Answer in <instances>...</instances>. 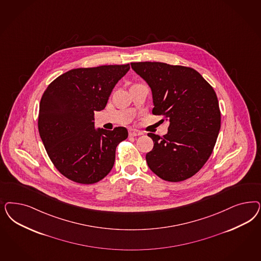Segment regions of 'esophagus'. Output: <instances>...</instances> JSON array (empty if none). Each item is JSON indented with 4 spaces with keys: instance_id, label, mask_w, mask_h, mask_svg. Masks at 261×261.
<instances>
[{
    "instance_id": "esophagus-1",
    "label": "esophagus",
    "mask_w": 261,
    "mask_h": 261,
    "mask_svg": "<svg viewBox=\"0 0 261 261\" xmlns=\"http://www.w3.org/2000/svg\"><path fill=\"white\" fill-rule=\"evenodd\" d=\"M128 135L129 136H139V135H143V133L142 132H140V130H136V129H129L128 130Z\"/></svg>"
}]
</instances>
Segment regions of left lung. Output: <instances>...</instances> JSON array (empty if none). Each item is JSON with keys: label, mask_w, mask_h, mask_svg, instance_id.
Instances as JSON below:
<instances>
[{"label": "left lung", "mask_w": 261, "mask_h": 261, "mask_svg": "<svg viewBox=\"0 0 261 261\" xmlns=\"http://www.w3.org/2000/svg\"><path fill=\"white\" fill-rule=\"evenodd\" d=\"M130 65L151 87L152 114L170 122L167 135L148 134L153 141L146 154L149 168L171 182L192 177L210 159L221 127L213 87L193 68L150 61Z\"/></svg>", "instance_id": "8db88e82"}]
</instances>
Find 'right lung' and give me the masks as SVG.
I'll return each instance as SVG.
<instances>
[{
	"mask_svg": "<svg viewBox=\"0 0 261 261\" xmlns=\"http://www.w3.org/2000/svg\"><path fill=\"white\" fill-rule=\"evenodd\" d=\"M129 64L76 68L58 76L44 91L38 130L59 173L82 185H92L113 167L118 144L127 137L124 126L94 128V112L103 110Z\"/></svg>",
	"mask_w": 261,
	"mask_h": 261,
	"instance_id": "1",
	"label": "right lung"
}]
</instances>
